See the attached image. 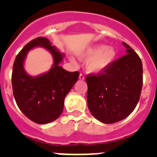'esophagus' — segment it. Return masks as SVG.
Instances as JSON below:
<instances>
[{
  "instance_id": "esophagus-1",
  "label": "esophagus",
  "mask_w": 157,
  "mask_h": 157,
  "mask_svg": "<svg viewBox=\"0 0 157 157\" xmlns=\"http://www.w3.org/2000/svg\"><path fill=\"white\" fill-rule=\"evenodd\" d=\"M79 79H80V80H83L85 79V77H84V76L83 75V74H80V76H79Z\"/></svg>"
}]
</instances>
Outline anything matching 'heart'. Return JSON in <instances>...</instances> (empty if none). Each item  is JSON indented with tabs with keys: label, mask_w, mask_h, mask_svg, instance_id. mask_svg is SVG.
I'll return each instance as SVG.
<instances>
[{
	"label": "heart",
	"mask_w": 157,
	"mask_h": 157,
	"mask_svg": "<svg viewBox=\"0 0 157 157\" xmlns=\"http://www.w3.org/2000/svg\"><path fill=\"white\" fill-rule=\"evenodd\" d=\"M116 55L113 47L96 45L78 52L77 56L82 61H86V70L88 73L99 74L106 71L113 64ZM70 60L74 64L77 63L73 56H70Z\"/></svg>",
	"instance_id": "1"
}]
</instances>
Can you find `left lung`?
Listing matches in <instances>:
<instances>
[{
	"instance_id": "8db88e82",
	"label": "left lung",
	"mask_w": 157,
	"mask_h": 157,
	"mask_svg": "<svg viewBox=\"0 0 157 157\" xmlns=\"http://www.w3.org/2000/svg\"><path fill=\"white\" fill-rule=\"evenodd\" d=\"M126 55L116 60L103 73L87 75V105L98 121L118 122L135 109L143 86L140 58L129 45L122 42Z\"/></svg>"
}]
</instances>
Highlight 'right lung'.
I'll list each match as a JSON object with an SVG mask.
<instances>
[{"label": "right lung", "mask_w": 157, "mask_h": 157, "mask_svg": "<svg viewBox=\"0 0 157 157\" xmlns=\"http://www.w3.org/2000/svg\"><path fill=\"white\" fill-rule=\"evenodd\" d=\"M36 47L48 50L54 62L48 72L33 77L25 71L24 61L28 52ZM64 57L44 37L32 40L16 57L12 73L14 99L21 112L37 124H48L61 115L64 98L78 80L79 72H69L60 66Z\"/></svg>", "instance_id": "right-lung-1"}]
</instances>
